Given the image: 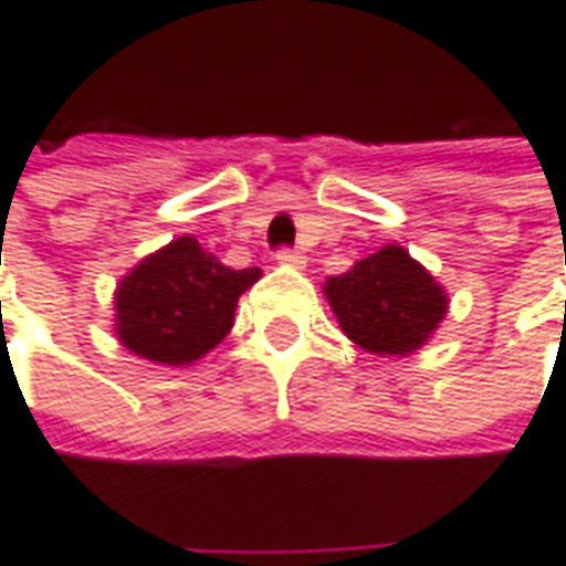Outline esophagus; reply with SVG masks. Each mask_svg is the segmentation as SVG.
<instances>
[{
    "label": "esophagus",
    "mask_w": 566,
    "mask_h": 566,
    "mask_svg": "<svg viewBox=\"0 0 566 566\" xmlns=\"http://www.w3.org/2000/svg\"><path fill=\"white\" fill-rule=\"evenodd\" d=\"M279 262H284V265H294V269H304V256L297 253V250H279Z\"/></svg>",
    "instance_id": "1"
}]
</instances>
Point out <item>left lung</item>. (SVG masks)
Here are the masks:
<instances>
[{
	"label": "left lung",
	"mask_w": 566,
	"mask_h": 566,
	"mask_svg": "<svg viewBox=\"0 0 566 566\" xmlns=\"http://www.w3.org/2000/svg\"><path fill=\"white\" fill-rule=\"evenodd\" d=\"M342 332L374 355H411L447 316V291L408 250L389 243L326 282Z\"/></svg>",
	"instance_id": "obj_1"
}]
</instances>
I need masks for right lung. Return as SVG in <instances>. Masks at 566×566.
Masks as SVG:
<instances>
[{
	"mask_svg": "<svg viewBox=\"0 0 566 566\" xmlns=\"http://www.w3.org/2000/svg\"><path fill=\"white\" fill-rule=\"evenodd\" d=\"M259 275L221 265L196 237H177L116 284V338L145 360L192 364L231 332L237 301Z\"/></svg>",
	"mask_w": 566,
	"mask_h": 566,
	"instance_id": "obj_1",
	"label": "right lung"
}]
</instances>
